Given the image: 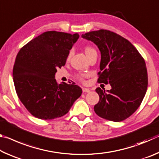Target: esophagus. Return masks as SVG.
Wrapping results in <instances>:
<instances>
[{"label": "esophagus", "mask_w": 159, "mask_h": 159, "mask_svg": "<svg viewBox=\"0 0 159 159\" xmlns=\"http://www.w3.org/2000/svg\"><path fill=\"white\" fill-rule=\"evenodd\" d=\"M82 90H83V93H89L90 91V89H88V88H83Z\"/></svg>", "instance_id": "34e87169"}]
</instances>
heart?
Here are the masks:
<instances>
[{
	"mask_svg": "<svg viewBox=\"0 0 159 159\" xmlns=\"http://www.w3.org/2000/svg\"><path fill=\"white\" fill-rule=\"evenodd\" d=\"M95 50L94 49L93 47L90 46V45H87V46L85 47V52L86 54V55H87V57H88V56H89L91 53H92L93 52H95ZM71 55H72V50H70L69 53H68V55H67L66 60H69V59L71 58ZM76 78L79 80H81V81H83V78L81 76H80V75H77Z\"/></svg>",
	"mask_w": 159,
	"mask_h": 159,
	"instance_id": "heart-1",
	"label": "heart"
}]
</instances>
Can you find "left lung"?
Returning <instances> with one entry per match:
<instances>
[{"mask_svg": "<svg viewBox=\"0 0 159 159\" xmlns=\"http://www.w3.org/2000/svg\"><path fill=\"white\" fill-rule=\"evenodd\" d=\"M82 37L95 43L101 52L98 82L111 86L107 92L96 88L99 101L94 107L95 112L111 121L124 120L138 109L147 92L144 58L130 41L113 31L99 29Z\"/></svg>", "mask_w": 159, "mask_h": 159, "instance_id": "8db88e82", "label": "left lung"}]
</instances>
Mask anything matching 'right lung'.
<instances>
[{
	"instance_id": "add662e5",
	"label": "right lung",
	"mask_w": 159,
	"mask_h": 159,
	"mask_svg": "<svg viewBox=\"0 0 159 159\" xmlns=\"http://www.w3.org/2000/svg\"><path fill=\"white\" fill-rule=\"evenodd\" d=\"M79 34L50 31L32 39L17 53L12 76L16 93L31 115L51 120L65 115L81 95L79 86L55 79L57 68L66 64L67 55Z\"/></svg>"
}]
</instances>
